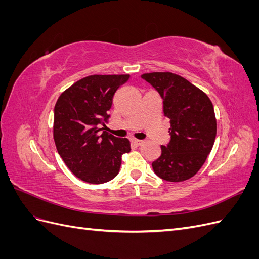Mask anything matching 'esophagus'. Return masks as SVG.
<instances>
[{"label": "esophagus", "mask_w": 259, "mask_h": 259, "mask_svg": "<svg viewBox=\"0 0 259 259\" xmlns=\"http://www.w3.org/2000/svg\"><path fill=\"white\" fill-rule=\"evenodd\" d=\"M132 143L134 144L135 146H140V145H143V144H144V140H142V139H137V138H133V139H132Z\"/></svg>", "instance_id": "esophagus-1"}]
</instances>
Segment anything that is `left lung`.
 I'll list each match as a JSON object with an SVG mask.
<instances>
[{"label":"left lung","instance_id":"obj_1","mask_svg":"<svg viewBox=\"0 0 259 259\" xmlns=\"http://www.w3.org/2000/svg\"><path fill=\"white\" fill-rule=\"evenodd\" d=\"M142 77L159 92L170 123V142L161 146V156L152 162L154 173L167 182H184L198 173L213 148L217 132L213 104L178 74L151 72Z\"/></svg>","mask_w":259,"mask_h":259}]
</instances>
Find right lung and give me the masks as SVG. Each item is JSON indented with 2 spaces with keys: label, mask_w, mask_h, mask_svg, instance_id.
Returning a JSON list of instances; mask_svg holds the SVG:
<instances>
[{
  "label": "right lung",
  "mask_w": 259,
  "mask_h": 259,
  "mask_svg": "<svg viewBox=\"0 0 259 259\" xmlns=\"http://www.w3.org/2000/svg\"><path fill=\"white\" fill-rule=\"evenodd\" d=\"M130 74H94L61 93L54 109L55 145L68 168L83 182L104 184L120 170L127 138L101 132L109 119L114 93Z\"/></svg>",
  "instance_id": "1"
}]
</instances>
